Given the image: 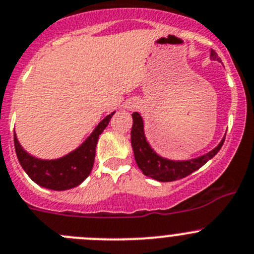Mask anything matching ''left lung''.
Returning <instances> with one entry per match:
<instances>
[{
	"label": "left lung",
	"mask_w": 254,
	"mask_h": 254,
	"mask_svg": "<svg viewBox=\"0 0 254 254\" xmlns=\"http://www.w3.org/2000/svg\"><path fill=\"white\" fill-rule=\"evenodd\" d=\"M211 59L221 62V59L213 50H211ZM132 118H133V126H132L131 131V143L137 166L143 172V175L159 181V182H172V181L187 177L198 168L206 165L209 159L213 158L218 153L221 147L223 146L224 138L216 148L198 158L190 159V161H170V159L158 156L151 148L144 137L143 121H142L139 113L134 112L132 115Z\"/></svg>",
	"instance_id": "1"
}]
</instances>
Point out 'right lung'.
Masks as SVG:
<instances>
[{
    "label": "right lung",
    "instance_id": "obj_1",
    "mask_svg": "<svg viewBox=\"0 0 254 254\" xmlns=\"http://www.w3.org/2000/svg\"><path fill=\"white\" fill-rule=\"evenodd\" d=\"M113 115L115 112L101 121L91 136L78 148L59 159L45 161L30 156L20 146L14 134V149L17 158L28 177L42 187L55 190H64L76 187L81 185L92 171L98 137L107 127Z\"/></svg>",
    "mask_w": 254,
    "mask_h": 254
}]
</instances>
